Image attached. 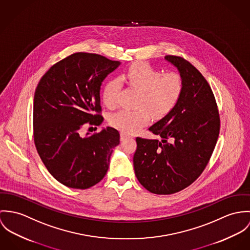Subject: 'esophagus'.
I'll list each match as a JSON object with an SVG mask.
<instances>
[{
    "mask_svg": "<svg viewBox=\"0 0 250 250\" xmlns=\"http://www.w3.org/2000/svg\"><path fill=\"white\" fill-rule=\"evenodd\" d=\"M130 136L128 135V134H126V133H125V132H121V140L123 141V140H125V139L129 138Z\"/></svg>",
    "mask_w": 250,
    "mask_h": 250,
    "instance_id": "esophagus-1",
    "label": "esophagus"
}]
</instances>
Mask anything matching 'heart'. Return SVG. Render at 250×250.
Instances as JSON below:
<instances>
[{"instance_id":"heart-1","label":"heart","mask_w":250,"mask_h":250,"mask_svg":"<svg viewBox=\"0 0 250 250\" xmlns=\"http://www.w3.org/2000/svg\"><path fill=\"white\" fill-rule=\"evenodd\" d=\"M122 79L140 92L137 106L141 107L138 110H121L110 116L112 126L125 133H133L146 125L150 114L154 119L165 117L174 108L183 92V80L178 74H162L143 62L132 64ZM118 90V81L110 80L105 83L103 101L106 106H115Z\"/></svg>"}]
</instances>
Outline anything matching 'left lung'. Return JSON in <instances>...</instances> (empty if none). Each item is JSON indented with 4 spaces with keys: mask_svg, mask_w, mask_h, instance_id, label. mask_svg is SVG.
Listing matches in <instances>:
<instances>
[{
    "mask_svg": "<svg viewBox=\"0 0 250 250\" xmlns=\"http://www.w3.org/2000/svg\"><path fill=\"white\" fill-rule=\"evenodd\" d=\"M165 59L178 70L183 92L174 108L148 128L162 140L137 137L133 156L139 182L156 194L190 186L207 166L220 133V115L207 81L184 58Z\"/></svg>",
    "mask_w": 250,
    "mask_h": 250,
    "instance_id": "left-lung-1",
    "label": "left lung"
}]
</instances>
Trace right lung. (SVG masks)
Returning a JSON list of instances; mask_svg holds the SVG:
<instances>
[{"label":"right lung","mask_w":250,"mask_h":250,"mask_svg":"<svg viewBox=\"0 0 250 250\" xmlns=\"http://www.w3.org/2000/svg\"><path fill=\"white\" fill-rule=\"evenodd\" d=\"M120 64L100 55L76 53L52 66L36 87L34 144L50 173L69 188L84 190L99 183L120 144V133L110 126L80 135L84 124L103 123L101 86Z\"/></svg>","instance_id":"1"}]
</instances>
